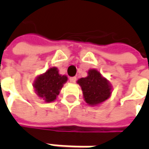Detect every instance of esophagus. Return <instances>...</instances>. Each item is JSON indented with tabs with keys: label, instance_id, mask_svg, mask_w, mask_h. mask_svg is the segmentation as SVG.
I'll use <instances>...</instances> for the list:
<instances>
[{
	"label": "esophagus",
	"instance_id": "1",
	"mask_svg": "<svg viewBox=\"0 0 149 149\" xmlns=\"http://www.w3.org/2000/svg\"><path fill=\"white\" fill-rule=\"evenodd\" d=\"M76 79H77L76 77H70V82L73 84L75 83V82H76Z\"/></svg>",
	"mask_w": 149,
	"mask_h": 149
}]
</instances>
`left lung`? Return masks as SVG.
Wrapping results in <instances>:
<instances>
[{"label":"left lung","mask_w":149,"mask_h":149,"mask_svg":"<svg viewBox=\"0 0 149 149\" xmlns=\"http://www.w3.org/2000/svg\"><path fill=\"white\" fill-rule=\"evenodd\" d=\"M80 85L85 102L89 105L101 104L109 98L111 86L109 81L96 70H89L88 76L77 81Z\"/></svg>","instance_id":"obj_1"}]
</instances>
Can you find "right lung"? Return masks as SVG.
<instances>
[{
  "label": "right lung",
  "mask_w": 149,
  "mask_h": 149,
  "mask_svg": "<svg viewBox=\"0 0 149 149\" xmlns=\"http://www.w3.org/2000/svg\"><path fill=\"white\" fill-rule=\"evenodd\" d=\"M67 79V76L60 74L58 69L53 67L38 76L33 85L39 97L45 102H52L60 94V89Z\"/></svg>",
  "instance_id": "right-lung-1"
}]
</instances>
